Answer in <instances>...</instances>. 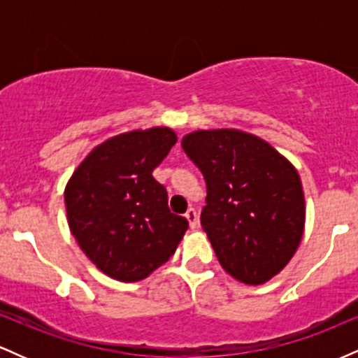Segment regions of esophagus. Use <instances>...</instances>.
Returning a JSON list of instances; mask_svg holds the SVG:
<instances>
[{
	"label": "esophagus",
	"instance_id": "1",
	"mask_svg": "<svg viewBox=\"0 0 358 358\" xmlns=\"http://www.w3.org/2000/svg\"><path fill=\"white\" fill-rule=\"evenodd\" d=\"M185 217H187V220H188V224H190V227L192 229H196L199 227V215H196V212H195V208H188L187 212H185Z\"/></svg>",
	"mask_w": 358,
	"mask_h": 358
}]
</instances>
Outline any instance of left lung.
Returning <instances> with one entry per match:
<instances>
[{
    "mask_svg": "<svg viewBox=\"0 0 358 358\" xmlns=\"http://www.w3.org/2000/svg\"><path fill=\"white\" fill-rule=\"evenodd\" d=\"M182 148L207 183L200 224L220 266L244 285L269 281L305 231L296 168L264 139L237 129L193 131Z\"/></svg>",
    "mask_w": 358,
    "mask_h": 358,
    "instance_id": "obj_1",
    "label": "left lung"
}]
</instances>
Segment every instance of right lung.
I'll use <instances>...</instances> for the list:
<instances>
[{
	"label": "right lung",
	"instance_id": "1",
	"mask_svg": "<svg viewBox=\"0 0 358 358\" xmlns=\"http://www.w3.org/2000/svg\"><path fill=\"white\" fill-rule=\"evenodd\" d=\"M176 143L170 127L138 129L101 143L65 187L69 227L113 279L141 281L173 256L188 222L168 208L153 170Z\"/></svg>",
	"mask_w": 358,
	"mask_h": 358
}]
</instances>
